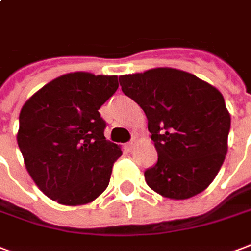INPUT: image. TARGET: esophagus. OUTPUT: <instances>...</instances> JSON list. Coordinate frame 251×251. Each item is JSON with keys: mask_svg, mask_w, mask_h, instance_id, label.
<instances>
[{"mask_svg": "<svg viewBox=\"0 0 251 251\" xmlns=\"http://www.w3.org/2000/svg\"><path fill=\"white\" fill-rule=\"evenodd\" d=\"M136 144H137L136 139H132V140L129 141V143H127V144H126V147H127L128 151H132L133 148L136 147Z\"/></svg>", "mask_w": 251, "mask_h": 251, "instance_id": "34e87169", "label": "esophagus"}]
</instances>
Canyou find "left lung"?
<instances>
[{
	"label": "left lung",
	"mask_w": 251,
	"mask_h": 251,
	"mask_svg": "<svg viewBox=\"0 0 251 251\" xmlns=\"http://www.w3.org/2000/svg\"><path fill=\"white\" fill-rule=\"evenodd\" d=\"M119 82L144 111L157 151L156 165L144 172L148 186L171 200L204 192L227 153L230 114L221 92L172 67L122 75Z\"/></svg>",
	"instance_id": "obj_1"
}]
</instances>
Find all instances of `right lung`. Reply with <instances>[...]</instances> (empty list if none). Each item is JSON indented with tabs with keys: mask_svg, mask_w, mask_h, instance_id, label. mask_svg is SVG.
<instances>
[{
	"mask_svg": "<svg viewBox=\"0 0 251 251\" xmlns=\"http://www.w3.org/2000/svg\"><path fill=\"white\" fill-rule=\"evenodd\" d=\"M118 87L116 75L76 71L49 82L22 107L17 143L25 167L58 204L92 202L110 184L122 150L105 140L99 108Z\"/></svg>",
	"mask_w": 251,
	"mask_h": 251,
	"instance_id": "right-lung-1",
	"label": "right lung"
}]
</instances>
